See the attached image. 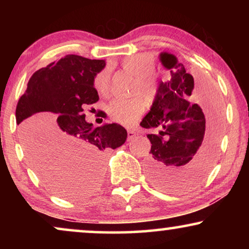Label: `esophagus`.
Here are the masks:
<instances>
[{"instance_id":"obj_1","label":"esophagus","mask_w":249,"mask_h":249,"mask_svg":"<svg viewBox=\"0 0 249 249\" xmlns=\"http://www.w3.org/2000/svg\"><path fill=\"white\" fill-rule=\"evenodd\" d=\"M137 135H138V132H137V130H135V129H129V130H128V139H129V141H130V139H132V138H135Z\"/></svg>"}]
</instances>
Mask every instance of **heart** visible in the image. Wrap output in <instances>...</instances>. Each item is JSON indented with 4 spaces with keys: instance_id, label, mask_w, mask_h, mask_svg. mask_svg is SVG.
I'll use <instances>...</instances> for the list:
<instances>
[{
    "instance_id": "obj_1",
    "label": "heart",
    "mask_w": 249,
    "mask_h": 249,
    "mask_svg": "<svg viewBox=\"0 0 249 249\" xmlns=\"http://www.w3.org/2000/svg\"><path fill=\"white\" fill-rule=\"evenodd\" d=\"M122 69L135 76V81L131 87V94H142L146 97H153L158 90V77L154 70V61L145 54H135L124 57L121 61ZM93 86L95 90L102 96H107L111 89V78L108 69H102L94 76ZM145 105L141 96L129 100L111 101L107 111L112 120L124 127H132L137 124L144 112Z\"/></svg>"
}]
</instances>
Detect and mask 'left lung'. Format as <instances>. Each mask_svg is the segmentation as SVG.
I'll return each instance as SVG.
<instances>
[{"label":"left lung","instance_id":"1","mask_svg":"<svg viewBox=\"0 0 249 249\" xmlns=\"http://www.w3.org/2000/svg\"><path fill=\"white\" fill-rule=\"evenodd\" d=\"M161 61L171 79L160 84L151 111L141 122L142 128L159 130L147 135L152 147L146 172L158 188L185 192L202 181L215 159L221 105L211 88L204 89V110L189 103L193 76L172 54L162 53Z\"/></svg>","mask_w":249,"mask_h":249}]
</instances>
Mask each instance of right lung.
Segmentation results:
<instances>
[{
    "label": "right lung",
    "instance_id": "1",
    "mask_svg": "<svg viewBox=\"0 0 249 249\" xmlns=\"http://www.w3.org/2000/svg\"><path fill=\"white\" fill-rule=\"evenodd\" d=\"M104 66L103 60L68 54L34 72L17 104L30 162L46 186L63 197L77 198L94 189L104 154L127 139L120 124L93 128L85 120L84 108L100 100L93 79Z\"/></svg>",
    "mask_w": 249,
    "mask_h": 249
}]
</instances>
